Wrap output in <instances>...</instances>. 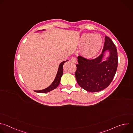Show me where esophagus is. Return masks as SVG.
I'll return each instance as SVG.
<instances>
[{
	"label": "esophagus",
	"instance_id": "obj_1",
	"mask_svg": "<svg viewBox=\"0 0 133 133\" xmlns=\"http://www.w3.org/2000/svg\"><path fill=\"white\" fill-rule=\"evenodd\" d=\"M70 61H71V62L74 63H76L77 62V59L76 58H75V57H72V58H71V59H70Z\"/></svg>",
	"mask_w": 133,
	"mask_h": 133
}]
</instances>
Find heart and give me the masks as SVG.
I'll return each mask as SVG.
<instances>
[{"label":"heart","mask_w":133,"mask_h":133,"mask_svg":"<svg viewBox=\"0 0 133 133\" xmlns=\"http://www.w3.org/2000/svg\"><path fill=\"white\" fill-rule=\"evenodd\" d=\"M102 45V38L97 34H84L81 36L79 41V46L82 47V54L89 58L97 55L100 51Z\"/></svg>","instance_id":"b5f03b06"}]
</instances>
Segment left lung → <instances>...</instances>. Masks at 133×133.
Wrapping results in <instances>:
<instances>
[{"label": "left lung", "instance_id": "left-lung-1", "mask_svg": "<svg viewBox=\"0 0 133 133\" xmlns=\"http://www.w3.org/2000/svg\"><path fill=\"white\" fill-rule=\"evenodd\" d=\"M106 51L109 56L103 60ZM77 58L75 77L82 88L88 91L97 92L109 85L117 70L118 56L115 44L108 37L105 36L102 53L98 57L88 59L78 56Z\"/></svg>", "mask_w": 133, "mask_h": 133}]
</instances>
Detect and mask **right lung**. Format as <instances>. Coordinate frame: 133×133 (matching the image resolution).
<instances>
[{"instance_id":"add662e5","label":"right lung","mask_w":133,"mask_h":133,"mask_svg":"<svg viewBox=\"0 0 133 133\" xmlns=\"http://www.w3.org/2000/svg\"><path fill=\"white\" fill-rule=\"evenodd\" d=\"M44 30L45 29H43V30ZM67 61H68L63 62L60 64L59 67H58V71H57V74H56L55 78L54 81H53V82L52 83V84L49 86H48L47 88H46L44 89H42V90H35V91L37 92H41V93L48 92L52 90L53 89H55L57 87L60 83L62 75H63V65H64V63Z\"/></svg>"}]
</instances>
